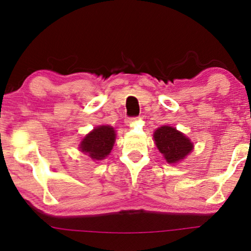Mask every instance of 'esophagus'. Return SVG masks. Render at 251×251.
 Returning <instances> with one entry per match:
<instances>
[{"label":"esophagus","mask_w":251,"mask_h":251,"mask_svg":"<svg viewBox=\"0 0 251 251\" xmlns=\"http://www.w3.org/2000/svg\"><path fill=\"white\" fill-rule=\"evenodd\" d=\"M136 121H137L136 118H128V119H126L125 122H126V126H132Z\"/></svg>","instance_id":"34e87169"}]
</instances>
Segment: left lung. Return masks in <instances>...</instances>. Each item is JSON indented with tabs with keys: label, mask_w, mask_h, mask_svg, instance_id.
I'll return each mask as SVG.
<instances>
[{
	"label": "left lung",
	"mask_w": 251,
	"mask_h": 251,
	"mask_svg": "<svg viewBox=\"0 0 251 251\" xmlns=\"http://www.w3.org/2000/svg\"><path fill=\"white\" fill-rule=\"evenodd\" d=\"M154 142L168 163L176 164L185 159L194 149L193 143L184 133L170 126H163L154 131Z\"/></svg>",
	"instance_id": "obj_1"
}]
</instances>
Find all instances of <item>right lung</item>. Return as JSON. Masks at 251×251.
<instances>
[{"mask_svg": "<svg viewBox=\"0 0 251 251\" xmlns=\"http://www.w3.org/2000/svg\"><path fill=\"white\" fill-rule=\"evenodd\" d=\"M114 143V128L111 126H99L85 135L78 149L91 160L100 161L111 153Z\"/></svg>", "mask_w": 251, "mask_h": 251, "instance_id": "1", "label": "right lung"}]
</instances>
